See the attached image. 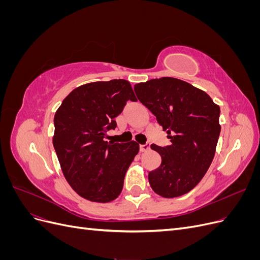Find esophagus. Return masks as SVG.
Segmentation results:
<instances>
[{
    "label": "esophagus",
    "mask_w": 260,
    "mask_h": 260,
    "mask_svg": "<svg viewBox=\"0 0 260 260\" xmlns=\"http://www.w3.org/2000/svg\"><path fill=\"white\" fill-rule=\"evenodd\" d=\"M149 148H151V144L149 143L142 144V145H140V152H146Z\"/></svg>",
    "instance_id": "1"
}]
</instances>
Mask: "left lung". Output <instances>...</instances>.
I'll use <instances>...</instances> for the list:
<instances>
[{
    "mask_svg": "<svg viewBox=\"0 0 260 260\" xmlns=\"http://www.w3.org/2000/svg\"><path fill=\"white\" fill-rule=\"evenodd\" d=\"M139 101L155 117L171 144L151 145L161 157L149 171L153 191L162 198H178L200 183L214 159L220 107L206 92L183 80L162 77L135 85Z\"/></svg>",
    "mask_w": 260,
    "mask_h": 260,
    "instance_id": "1",
    "label": "left lung"
}]
</instances>
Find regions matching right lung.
<instances>
[{"instance_id": "obj_1", "label": "right lung", "mask_w": 260, "mask_h": 260, "mask_svg": "<svg viewBox=\"0 0 260 260\" xmlns=\"http://www.w3.org/2000/svg\"><path fill=\"white\" fill-rule=\"evenodd\" d=\"M137 99L129 81L115 79L78 86L55 113L53 145L67 182L81 198L109 203L122 191L124 175L139 153L136 141H104L127 101Z\"/></svg>"}]
</instances>
